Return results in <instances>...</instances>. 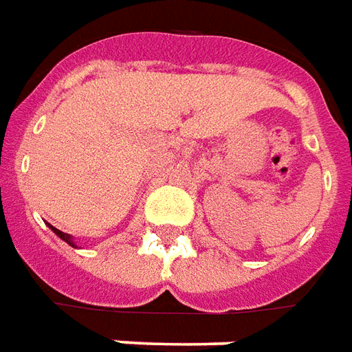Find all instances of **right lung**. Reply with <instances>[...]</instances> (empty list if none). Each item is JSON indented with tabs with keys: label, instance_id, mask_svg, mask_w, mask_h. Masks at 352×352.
Wrapping results in <instances>:
<instances>
[{
	"label": "right lung",
	"instance_id": "obj_1",
	"mask_svg": "<svg viewBox=\"0 0 352 352\" xmlns=\"http://www.w3.org/2000/svg\"><path fill=\"white\" fill-rule=\"evenodd\" d=\"M51 229H52V231H54V233H56V235L60 236V239H62V241H64V243H68L69 246H74V248H77L76 243H74V241H72V236H69L68 233H64V231H58V229H56V228H52V226H51Z\"/></svg>",
	"mask_w": 352,
	"mask_h": 352
}]
</instances>
